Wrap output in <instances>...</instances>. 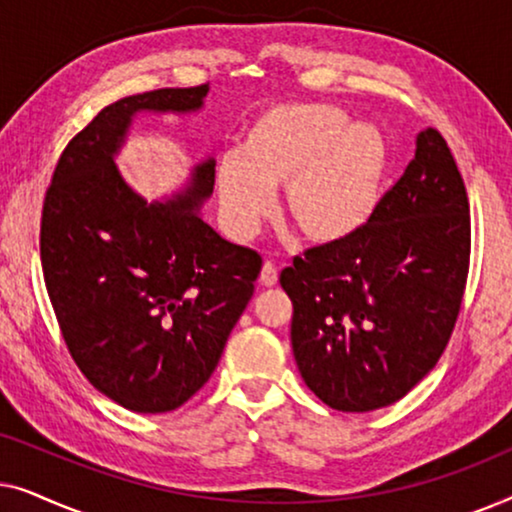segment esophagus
I'll list each match as a JSON object with an SVG mask.
<instances>
[{
	"label": "esophagus",
	"instance_id": "1",
	"mask_svg": "<svg viewBox=\"0 0 512 512\" xmlns=\"http://www.w3.org/2000/svg\"><path fill=\"white\" fill-rule=\"evenodd\" d=\"M277 279H279L277 265L272 263V261H265L263 263V270H261V284L263 286H275Z\"/></svg>",
	"mask_w": 512,
	"mask_h": 512
}]
</instances>
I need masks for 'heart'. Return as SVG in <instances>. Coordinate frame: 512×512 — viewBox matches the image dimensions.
Returning a JSON list of instances; mask_svg holds the SVG:
<instances>
[{
    "instance_id": "1",
    "label": "heart",
    "mask_w": 512,
    "mask_h": 512,
    "mask_svg": "<svg viewBox=\"0 0 512 512\" xmlns=\"http://www.w3.org/2000/svg\"><path fill=\"white\" fill-rule=\"evenodd\" d=\"M331 104H277L242 137L240 156L216 167L223 219L249 237L272 209L270 191L284 186L282 214L307 242L338 244L366 226L387 170L382 137L349 128Z\"/></svg>"
}]
</instances>
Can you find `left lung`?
Segmentation results:
<instances>
[{
	"label": "left lung",
	"mask_w": 512,
	"mask_h": 512,
	"mask_svg": "<svg viewBox=\"0 0 512 512\" xmlns=\"http://www.w3.org/2000/svg\"><path fill=\"white\" fill-rule=\"evenodd\" d=\"M468 212L450 146L429 128L366 226L282 270L293 356L328 408H387L436 366L464 303Z\"/></svg>",
	"instance_id": "obj_1"
}]
</instances>
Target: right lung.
Segmentation results:
<instances>
[{"instance_id": "right-lung-1", "label": "right lung", "mask_w": 512, "mask_h": 512, "mask_svg": "<svg viewBox=\"0 0 512 512\" xmlns=\"http://www.w3.org/2000/svg\"><path fill=\"white\" fill-rule=\"evenodd\" d=\"M209 83L104 107L69 139L41 209V268L62 340L97 391L132 412H170L209 377L263 258L200 219L216 163L174 202H144L114 153L137 111H193Z\"/></svg>"}]
</instances>
